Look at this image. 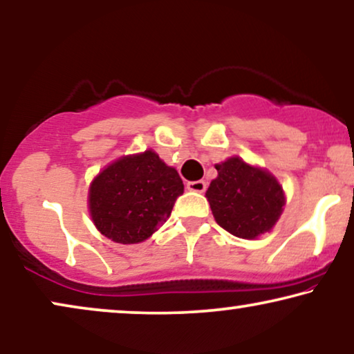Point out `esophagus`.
Returning <instances> with one entry per match:
<instances>
[{"mask_svg":"<svg viewBox=\"0 0 354 354\" xmlns=\"http://www.w3.org/2000/svg\"><path fill=\"white\" fill-rule=\"evenodd\" d=\"M186 187L189 191H192V192H205V189H207V185H205V181H202V180H199V181H189L186 185Z\"/></svg>","mask_w":354,"mask_h":354,"instance_id":"esophagus-1","label":"esophagus"}]
</instances>
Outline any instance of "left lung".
Wrapping results in <instances>:
<instances>
[{"mask_svg": "<svg viewBox=\"0 0 354 354\" xmlns=\"http://www.w3.org/2000/svg\"><path fill=\"white\" fill-rule=\"evenodd\" d=\"M218 176L205 192L216 223L238 238L254 239L270 232L285 205L280 183L267 169L239 157L215 165Z\"/></svg>", "mask_w": 354, "mask_h": 354, "instance_id": "8db88e82", "label": "left lung"}]
</instances>
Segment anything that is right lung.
I'll return each instance as SVG.
<instances>
[{
	"label": "right lung",
	"mask_w": 354,
	"mask_h": 354,
	"mask_svg": "<svg viewBox=\"0 0 354 354\" xmlns=\"http://www.w3.org/2000/svg\"><path fill=\"white\" fill-rule=\"evenodd\" d=\"M180 174L153 150L121 157L98 173L88 189V209L97 230L121 244L142 243L168 220Z\"/></svg>",
	"instance_id": "right-lung-1"
}]
</instances>
